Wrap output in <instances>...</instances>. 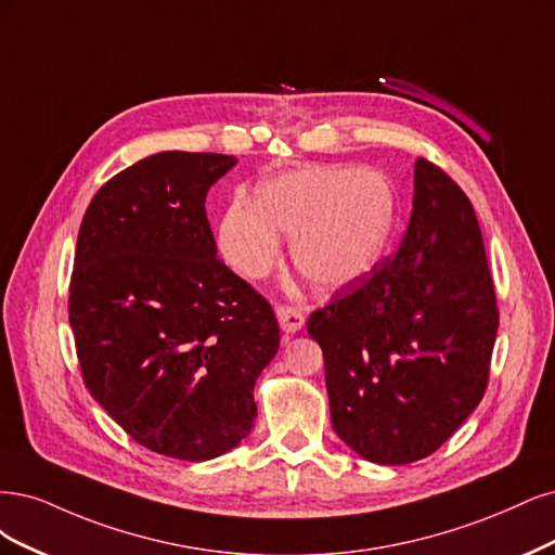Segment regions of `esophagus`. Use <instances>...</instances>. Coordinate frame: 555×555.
Masks as SVG:
<instances>
[{
	"label": "esophagus",
	"instance_id": "34e87169",
	"mask_svg": "<svg viewBox=\"0 0 555 555\" xmlns=\"http://www.w3.org/2000/svg\"><path fill=\"white\" fill-rule=\"evenodd\" d=\"M276 318L285 334H295L304 325V313L295 304H276Z\"/></svg>",
	"mask_w": 555,
	"mask_h": 555
}]
</instances>
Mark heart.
Returning <instances> with one entry per match:
<instances>
[{
	"label": "heart",
	"instance_id": "obj_1",
	"mask_svg": "<svg viewBox=\"0 0 555 555\" xmlns=\"http://www.w3.org/2000/svg\"><path fill=\"white\" fill-rule=\"evenodd\" d=\"M397 223V198L385 175L350 166H309L237 195L219 225V246L240 274L262 276L281 240L293 235L297 272L334 291L366 276L385 256Z\"/></svg>",
	"mask_w": 555,
	"mask_h": 555
}]
</instances>
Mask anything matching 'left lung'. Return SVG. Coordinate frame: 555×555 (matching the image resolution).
Returning a JSON list of instances; mask_svg holds the SVG:
<instances>
[{"instance_id": "8db88e82", "label": "left lung", "mask_w": 555, "mask_h": 555, "mask_svg": "<svg viewBox=\"0 0 555 555\" xmlns=\"http://www.w3.org/2000/svg\"><path fill=\"white\" fill-rule=\"evenodd\" d=\"M307 332L334 431L360 456L403 466L466 422L489 385L498 307L473 203L450 175L417 158L399 251L336 291Z\"/></svg>"}]
</instances>
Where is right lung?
Returning <instances> with one entry per match:
<instances>
[{
  "mask_svg": "<svg viewBox=\"0 0 555 555\" xmlns=\"http://www.w3.org/2000/svg\"><path fill=\"white\" fill-rule=\"evenodd\" d=\"M237 164L160 152L89 203L68 323L92 397L147 450L207 461L256 420L254 385L279 350L272 304L217 256L209 186Z\"/></svg>",
  "mask_w": 555,
  "mask_h": 555,
  "instance_id": "add662e5",
  "label": "right lung"
}]
</instances>
